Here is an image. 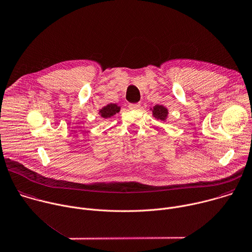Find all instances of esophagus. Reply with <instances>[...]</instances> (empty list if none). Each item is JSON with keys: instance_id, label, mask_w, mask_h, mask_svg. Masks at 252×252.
Masks as SVG:
<instances>
[{"instance_id": "34e87169", "label": "esophagus", "mask_w": 252, "mask_h": 252, "mask_svg": "<svg viewBox=\"0 0 252 252\" xmlns=\"http://www.w3.org/2000/svg\"><path fill=\"white\" fill-rule=\"evenodd\" d=\"M129 110H139L140 109V103H135V104H129L128 105Z\"/></svg>"}]
</instances>
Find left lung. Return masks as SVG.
Masks as SVG:
<instances>
[{"label":"left lung","mask_w":252,"mask_h":252,"mask_svg":"<svg viewBox=\"0 0 252 252\" xmlns=\"http://www.w3.org/2000/svg\"><path fill=\"white\" fill-rule=\"evenodd\" d=\"M151 110H152L153 117L157 120L164 122V121H166L167 117H168V110H167V108L163 107L162 105H156Z\"/></svg>","instance_id":"left-lung-1"}]
</instances>
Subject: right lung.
I'll return each mask as SVG.
<instances>
[{
  "mask_svg": "<svg viewBox=\"0 0 252 252\" xmlns=\"http://www.w3.org/2000/svg\"><path fill=\"white\" fill-rule=\"evenodd\" d=\"M121 111V107L118 106L117 104H109L106 107L102 108L99 111V114L102 118L104 119H108L111 118L113 116H115L117 113H119Z\"/></svg>",
  "mask_w": 252,
  "mask_h": 252,
  "instance_id": "add662e5",
  "label": "right lung"
}]
</instances>
